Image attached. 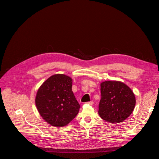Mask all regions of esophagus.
<instances>
[{
    "mask_svg": "<svg viewBox=\"0 0 159 159\" xmlns=\"http://www.w3.org/2000/svg\"><path fill=\"white\" fill-rule=\"evenodd\" d=\"M87 104H89V105H93V104H94V102L93 101H89V102H87Z\"/></svg>",
    "mask_w": 159,
    "mask_h": 159,
    "instance_id": "obj_1",
    "label": "esophagus"
}]
</instances>
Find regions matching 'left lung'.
<instances>
[{
    "mask_svg": "<svg viewBox=\"0 0 159 159\" xmlns=\"http://www.w3.org/2000/svg\"><path fill=\"white\" fill-rule=\"evenodd\" d=\"M101 93L98 113L102 119L118 123L130 116L136 100L128 85L119 81H105L101 84Z\"/></svg>",
    "mask_w": 159,
    "mask_h": 159,
    "instance_id": "obj_1",
    "label": "left lung"
}]
</instances>
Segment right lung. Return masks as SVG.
Instances as JSON below:
<instances>
[{
    "label": "right lung",
    "instance_id": "right-lung-1",
    "mask_svg": "<svg viewBox=\"0 0 159 159\" xmlns=\"http://www.w3.org/2000/svg\"><path fill=\"white\" fill-rule=\"evenodd\" d=\"M72 79L63 74L49 77L38 89L35 102L41 117L50 125L61 127L78 114L80 104L72 90Z\"/></svg>",
    "mask_w": 159,
    "mask_h": 159
}]
</instances>
